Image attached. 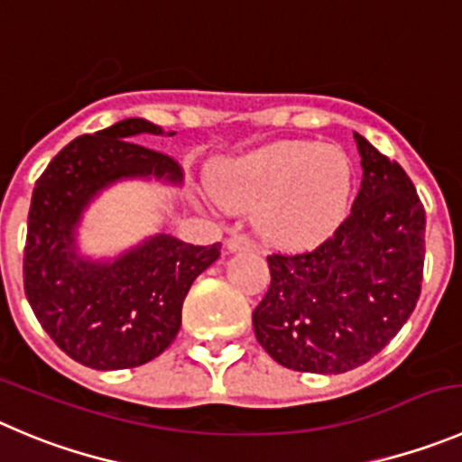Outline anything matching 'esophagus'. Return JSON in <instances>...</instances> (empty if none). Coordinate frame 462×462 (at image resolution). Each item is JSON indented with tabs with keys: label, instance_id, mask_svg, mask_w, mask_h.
I'll list each match as a JSON object with an SVG mask.
<instances>
[{
	"label": "esophagus",
	"instance_id": "34e87169",
	"mask_svg": "<svg viewBox=\"0 0 462 462\" xmlns=\"http://www.w3.org/2000/svg\"><path fill=\"white\" fill-rule=\"evenodd\" d=\"M227 251L230 253H245V251H253V241L248 239L245 235H232L227 239Z\"/></svg>",
	"mask_w": 462,
	"mask_h": 462
}]
</instances>
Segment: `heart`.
<instances>
[{"instance_id": "1", "label": "heart", "mask_w": 462, "mask_h": 462, "mask_svg": "<svg viewBox=\"0 0 462 462\" xmlns=\"http://www.w3.org/2000/svg\"><path fill=\"white\" fill-rule=\"evenodd\" d=\"M214 191L227 209L255 211L257 230L273 245L310 248L346 218L353 163L339 148L280 141L227 163Z\"/></svg>"}]
</instances>
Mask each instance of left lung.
Returning <instances> with one entry per match:
<instances>
[{
    "instance_id": "left-lung-1",
    "label": "left lung",
    "mask_w": 462,
    "mask_h": 462,
    "mask_svg": "<svg viewBox=\"0 0 462 462\" xmlns=\"http://www.w3.org/2000/svg\"><path fill=\"white\" fill-rule=\"evenodd\" d=\"M362 187L351 214L305 253H271L255 337L294 372L344 374L372 360L415 310L424 273L426 211L396 162L353 134Z\"/></svg>"
}]
</instances>
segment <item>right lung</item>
Wrapping results in <instances>:
<instances>
[{"instance_id": "right-lung-1", "label": "right lung", "mask_w": 462, "mask_h": 462, "mask_svg": "<svg viewBox=\"0 0 462 462\" xmlns=\"http://www.w3.org/2000/svg\"><path fill=\"white\" fill-rule=\"evenodd\" d=\"M163 134L127 118L66 145L33 187L24 244V294L66 356L90 369H132L162 356L182 326L193 280L221 255V244L193 245L171 235L145 239L114 262L77 255L75 227L102 189L125 178L182 184L168 154L136 143Z\"/></svg>"}]
</instances>
